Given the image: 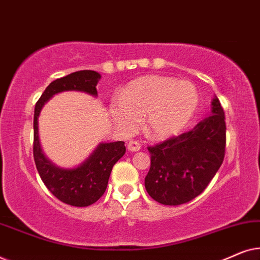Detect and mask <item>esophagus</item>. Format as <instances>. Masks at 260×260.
I'll return each instance as SVG.
<instances>
[{
	"instance_id": "esophagus-1",
	"label": "esophagus",
	"mask_w": 260,
	"mask_h": 260,
	"mask_svg": "<svg viewBox=\"0 0 260 260\" xmlns=\"http://www.w3.org/2000/svg\"><path fill=\"white\" fill-rule=\"evenodd\" d=\"M141 149V144L137 141H130L127 143V150L130 151H138Z\"/></svg>"
}]
</instances>
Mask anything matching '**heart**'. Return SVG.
<instances>
[{"label":"heart","instance_id":"heart-1","mask_svg":"<svg viewBox=\"0 0 260 260\" xmlns=\"http://www.w3.org/2000/svg\"><path fill=\"white\" fill-rule=\"evenodd\" d=\"M199 92L194 84L176 78L144 76L131 81L110 104V115L119 129L133 133L143 119L151 140H167L180 134L194 116Z\"/></svg>","mask_w":260,"mask_h":260}]
</instances>
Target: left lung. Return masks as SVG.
<instances>
[{
    "label": "left lung",
    "mask_w": 260,
    "mask_h": 260,
    "mask_svg": "<svg viewBox=\"0 0 260 260\" xmlns=\"http://www.w3.org/2000/svg\"><path fill=\"white\" fill-rule=\"evenodd\" d=\"M225 149V112L215 97L212 115L194 129L148 147L151 165L145 189L162 205L177 206L193 200L222 165Z\"/></svg>",
    "instance_id": "left-lung-1"
}]
</instances>
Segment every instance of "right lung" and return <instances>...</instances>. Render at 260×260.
Returning <instances> with one entry per match:
<instances>
[{"instance_id": "right-lung-1", "label": "right lung", "mask_w": 260, "mask_h": 260, "mask_svg": "<svg viewBox=\"0 0 260 260\" xmlns=\"http://www.w3.org/2000/svg\"><path fill=\"white\" fill-rule=\"evenodd\" d=\"M101 74L84 70L52 81L39 98L34 110L33 155L42 182L56 199L63 204L86 207L102 198L108 187L109 177L115 163L125 154L123 141L102 143L83 165L74 169L55 167L41 150L38 133V117L42 106L53 94L62 91H83L97 95V83Z\"/></svg>"}]
</instances>
